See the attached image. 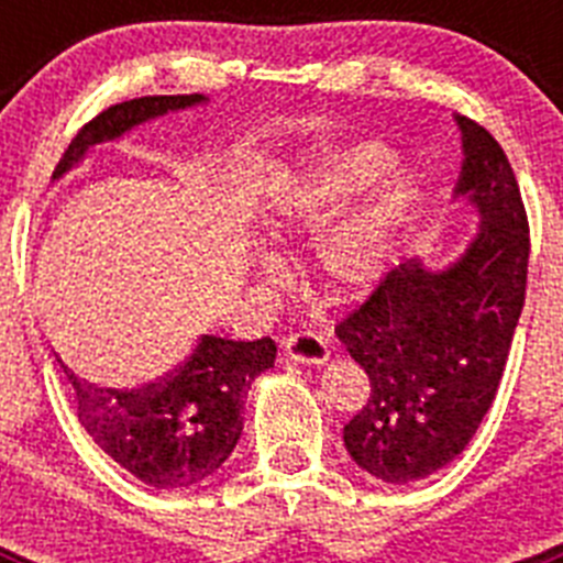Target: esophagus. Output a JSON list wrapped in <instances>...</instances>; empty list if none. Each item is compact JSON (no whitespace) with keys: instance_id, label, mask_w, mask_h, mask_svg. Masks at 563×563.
<instances>
[{"instance_id":"1","label":"esophagus","mask_w":563,"mask_h":563,"mask_svg":"<svg viewBox=\"0 0 563 563\" xmlns=\"http://www.w3.org/2000/svg\"><path fill=\"white\" fill-rule=\"evenodd\" d=\"M285 355L296 363H312V366H318V363H327L330 346L316 332H298V335H290L285 341Z\"/></svg>"}]
</instances>
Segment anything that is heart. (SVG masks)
<instances>
[{
	"label": "heart",
	"instance_id": "b5f03b06",
	"mask_svg": "<svg viewBox=\"0 0 563 563\" xmlns=\"http://www.w3.org/2000/svg\"><path fill=\"white\" fill-rule=\"evenodd\" d=\"M380 143H341L285 168L267 194L265 233L276 245L316 242V271L341 296L369 292L386 273L406 211L411 177ZM267 278L282 276L262 258Z\"/></svg>",
	"mask_w": 563,
	"mask_h": 563
}]
</instances>
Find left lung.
Here are the masks:
<instances>
[{"mask_svg":"<svg viewBox=\"0 0 563 563\" xmlns=\"http://www.w3.org/2000/svg\"><path fill=\"white\" fill-rule=\"evenodd\" d=\"M462 172L454 200L479 217L451 265L409 258L338 324L369 375V400L343 426L366 474L409 485L465 451L499 389L525 307L530 231L519 183L494 134L454 114Z\"/></svg>","mask_w":563,"mask_h":563,"instance_id":"1","label":"left lung"}]
</instances>
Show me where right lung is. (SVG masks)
Listing matches in <instances>:
<instances>
[{
	"mask_svg": "<svg viewBox=\"0 0 563 563\" xmlns=\"http://www.w3.org/2000/svg\"><path fill=\"white\" fill-rule=\"evenodd\" d=\"M206 96H146L114 103L73 137L58 161L53 180H62L87 157L89 148L121 141L123 134L183 112ZM276 361V343L228 341L200 335L191 355L161 380L141 389L98 386L64 366L76 389V415L98 449L123 471L157 490L191 487L217 474L242 437L251 383Z\"/></svg>",
	"mask_w": 563,
	"mask_h": 563,
	"instance_id": "right-lung-1",
	"label": "right lung"
}]
</instances>
